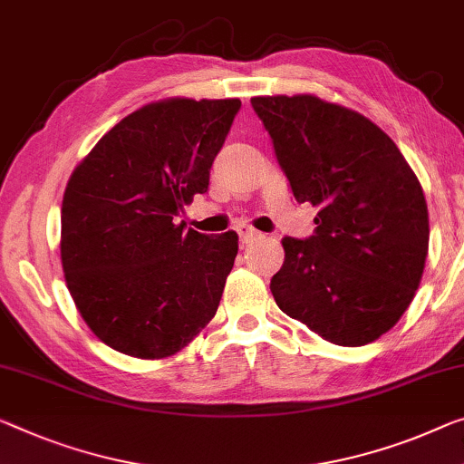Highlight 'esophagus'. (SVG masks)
<instances>
[{"instance_id":"esophagus-1","label":"esophagus","mask_w":464,"mask_h":464,"mask_svg":"<svg viewBox=\"0 0 464 464\" xmlns=\"http://www.w3.org/2000/svg\"><path fill=\"white\" fill-rule=\"evenodd\" d=\"M237 234H238V238H240L242 245H248V242H253V240H256V238L261 237V234L256 232L255 227L248 226V224H238L237 226Z\"/></svg>"}]
</instances>
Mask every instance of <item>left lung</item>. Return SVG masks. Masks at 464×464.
<instances>
[{
	"label": "left lung",
	"instance_id": "obj_1",
	"mask_svg": "<svg viewBox=\"0 0 464 464\" xmlns=\"http://www.w3.org/2000/svg\"><path fill=\"white\" fill-rule=\"evenodd\" d=\"M309 238L284 237L272 295L288 317L338 346L394 327L421 282L430 218L415 172L372 120L313 95L253 97Z\"/></svg>",
	"mask_w": 464,
	"mask_h": 464
}]
</instances>
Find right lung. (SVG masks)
<instances>
[{
  "mask_svg": "<svg viewBox=\"0 0 464 464\" xmlns=\"http://www.w3.org/2000/svg\"><path fill=\"white\" fill-rule=\"evenodd\" d=\"M240 99H168L102 137L62 201V267L95 336L137 359L180 351L216 315L237 232L178 222L209 188Z\"/></svg>",
  "mask_w": 464,
  "mask_h": 464,
  "instance_id": "add662e5",
  "label": "right lung"
}]
</instances>
